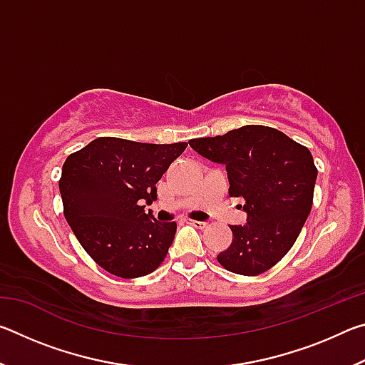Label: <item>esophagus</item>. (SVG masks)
Returning a JSON list of instances; mask_svg holds the SVG:
<instances>
[{
  "label": "esophagus",
  "mask_w": 365,
  "mask_h": 365,
  "mask_svg": "<svg viewBox=\"0 0 365 365\" xmlns=\"http://www.w3.org/2000/svg\"><path fill=\"white\" fill-rule=\"evenodd\" d=\"M188 224L193 225L196 228H206L207 227V222H200V220H191L188 219Z\"/></svg>",
  "instance_id": "1"
}]
</instances>
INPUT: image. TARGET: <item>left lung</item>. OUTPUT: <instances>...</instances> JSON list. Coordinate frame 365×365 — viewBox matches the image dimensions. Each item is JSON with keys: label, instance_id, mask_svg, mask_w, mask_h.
Here are the masks:
<instances>
[{"label": "left lung", "instance_id": "8db88e82", "mask_svg": "<svg viewBox=\"0 0 365 365\" xmlns=\"http://www.w3.org/2000/svg\"><path fill=\"white\" fill-rule=\"evenodd\" d=\"M190 146L225 165L228 195L243 197L248 214V224L230 227L233 242L217 261L233 274H264L292 250L311 212L317 178L311 151L264 125L193 138Z\"/></svg>", "mask_w": 365, "mask_h": 365}]
</instances>
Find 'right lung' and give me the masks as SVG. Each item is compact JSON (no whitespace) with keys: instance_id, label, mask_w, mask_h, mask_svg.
Instances as JSON below:
<instances>
[{"instance_id":"add662e5","label":"right lung","mask_w":365,"mask_h":365,"mask_svg":"<svg viewBox=\"0 0 365 365\" xmlns=\"http://www.w3.org/2000/svg\"><path fill=\"white\" fill-rule=\"evenodd\" d=\"M187 146L100 137L66 159L59 178L64 217L109 274L137 279L168 256L177 224L158 222L143 205L156 200V183Z\"/></svg>"}]
</instances>
